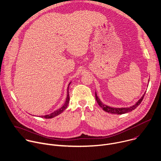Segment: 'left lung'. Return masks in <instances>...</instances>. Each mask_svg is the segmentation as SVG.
Wrapping results in <instances>:
<instances>
[{
	"label": "left lung",
	"instance_id": "obj_1",
	"mask_svg": "<svg viewBox=\"0 0 161 161\" xmlns=\"http://www.w3.org/2000/svg\"><path fill=\"white\" fill-rule=\"evenodd\" d=\"M149 81V80H148ZM145 93H144V95L142 96V97L136 102V103L131 107H130V108H111V107H109L108 105H106L105 104H103L100 100L98 98V97L97 96V93L95 92V99L98 103V104L99 105V106L100 108H102V109L107 112V113H110L111 114H125L129 112L132 111L133 110L135 109L140 104V103L142 102V100L143 99L144 95Z\"/></svg>",
	"mask_w": 161,
	"mask_h": 161
}]
</instances>
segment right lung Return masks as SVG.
Returning a JSON list of instances; mask_svg holds the SVG:
<instances>
[{
    "label": "right lung",
    "instance_id": "1",
    "mask_svg": "<svg viewBox=\"0 0 161 161\" xmlns=\"http://www.w3.org/2000/svg\"><path fill=\"white\" fill-rule=\"evenodd\" d=\"M71 82H70L69 83V85H68V90H67V92H68V93H67V98H66V102H65V103L61 107V108H59V109H58V110H56V111H54V112H53V113H52L51 114H48V115H45V116H41L40 117L41 118H45V119H50V118H53V117H56V116H57L58 115H59V114H60L61 113H62L66 108H67V107H68V104H69V85H70V83H71Z\"/></svg>",
    "mask_w": 161,
    "mask_h": 161
}]
</instances>
